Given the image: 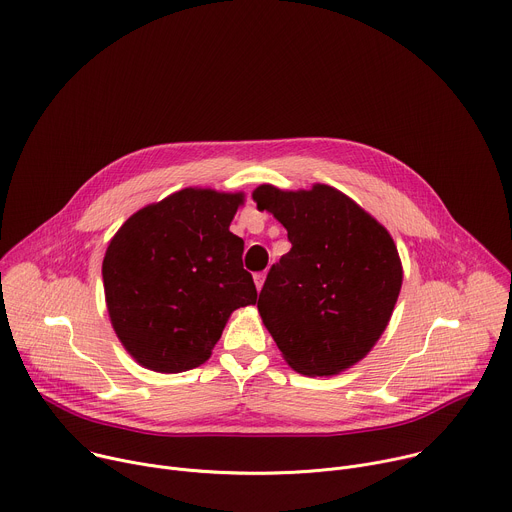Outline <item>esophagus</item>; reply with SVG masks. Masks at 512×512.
Segmentation results:
<instances>
[{
  "label": "esophagus",
  "mask_w": 512,
  "mask_h": 512,
  "mask_svg": "<svg viewBox=\"0 0 512 512\" xmlns=\"http://www.w3.org/2000/svg\"><path fill=\"white\" fill-rule=\"evenodd\" d=\"M265 277H267V271H259V273H255V275H253L257 289H261V287H263V281H265Z\"/></svg>",
  "instance_id": "esophagus-1"
}]
</instances>
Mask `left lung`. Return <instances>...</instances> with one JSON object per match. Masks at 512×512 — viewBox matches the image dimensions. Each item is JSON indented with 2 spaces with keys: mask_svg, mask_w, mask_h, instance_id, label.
<instances>
[{
  "mask_svg": "<svg viewBox=\"0 0 512 512\" xmlns=\"http://www.w3.org/2000/svg\"><path fill=\"white\" fill-rule=\"evenodd\" d=\"M253 200L291 243L259 294L263 324L291 369L338 375L367 356L391 320L403 281L397 247L371 214L326 184L300 192L263 184Z\"/></svg>",
  "mask_w": 512,
  "mask_h": 512,
  "instance_id": "1",
  "label": "left lung"
}]
</instances>
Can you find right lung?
<instances>
[{"label": "right lung", "instance_id": "obj_1", "mask_svg": "<svg viewBox=\"0 0 512 512\" xmlns=\"http://www.w3.org/2000/svg\"><path fill=\"white\" fill-rule=\"evenodd\" d=\"M243 194L186 188L123 223L103 259L111 324L145 369L182 373L208 360L229 316L257 302L229 231Z\"/></svg>", "mask_w": 512, "mask_h": 512}]
</instances>
